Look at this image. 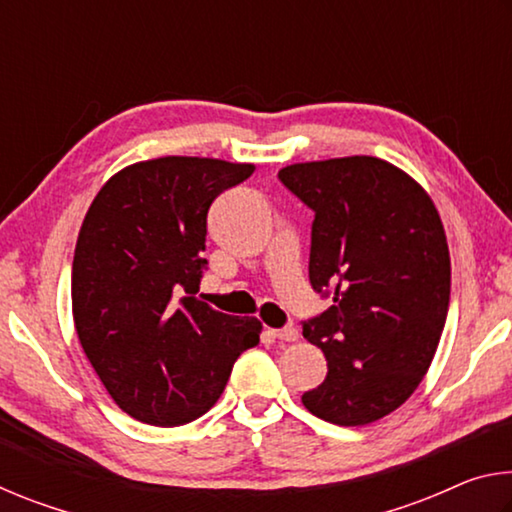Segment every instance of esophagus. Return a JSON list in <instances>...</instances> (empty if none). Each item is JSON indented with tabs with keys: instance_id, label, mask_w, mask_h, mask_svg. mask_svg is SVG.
<instances>
[{
	"instance_id": "obj_1",
	"label": "esophagus",
	"mask_w": 512,
	"mask_h": 512,
	"mask_svg": "<svg viewBox=\"0 0 512 512\" xmlns=\"http://www.w3.org/2000/svg\"><path fill=\"white\" fill-rule=\"evenodd\" d=\"M268 336H271V339H277V341H298V329L293 327V325H289V327H282V329H268L266 332Z\"/></svg>"
}]
</instances>
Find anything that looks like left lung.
Wrapping results in <instances>:
<instances>
[{
    "label": "left lung",
    "instance_id": "8db88e82",
    "mask_svg": "<svg viewBox=\"0 0 512 512\" xmlns=\"http://www.w3.org/2000/svg\"><path fill=\"white\" fill-rule=\"evenodd\" d=\"M314 210L309 282L332 307L302 323L327 377L302 395L316 418L361 427L409 400L449 309V248L429 194L391 162L352 155L284 167Z\"/></svg>",
    "mask_w": 512,
    "mask_h": 512
}]
</instances>
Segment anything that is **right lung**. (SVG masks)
Segmentation results:
<instances>
[{
	"label": "right lung",
	"mask_w": 512,
	"mask_h": 512,
	"mask_svg": "<svg viewBox=\"0 0 512 512\" xmlns=\"http://www.w3.org/2000/svg\"><path fill=\"white\" fill-rule=\"evenodd\" d=\"M253 164L146 160L115 173L85 214L72 264L83 352L121 411L153 427L201 418L239 354L259 343L257 318L198 300L207 210Z\"/></svg>",
	"instance_id": "obj_1"
}]
</instances>
